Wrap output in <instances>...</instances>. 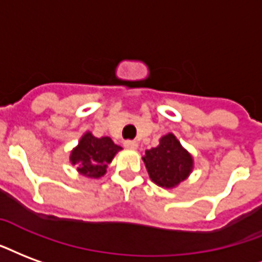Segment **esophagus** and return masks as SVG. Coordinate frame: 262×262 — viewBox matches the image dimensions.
<instances>
[{
    "mask_svg": "<svg viewBox=\"0 0 262 262\" xmlns=\"http://www.w3.org/2000/svg\"><path fill=\"white\" fill-rule=\"evenodd\" d=\"M123 144H125V147H127V148H132V150L137 148V141L135 140H126Z\"/></svg>",
    "mask_w": 262,
    "mask_h": 262,
    "instance_id": "obj_1",
    "label": "esophagus"
}]
</instances>
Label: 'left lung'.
Here are the masks:
<instances>
[{
    "label": "left lung",
    "mask_w": 262,
    "mask_h": 262,
    "mask_svg": "<svg viewBox=\"0 0 262 262\" xmlns=\"http://www.w3.org/2000/svg\"><path fill=\"white\" fill-rule=\"evenodd\" d=\"M143 161L151 180L165 189L178 186L193 170V157L172 133L161 137L158 146L147 150Z\"/></svg>",
    "instance_id": "8db88e82"
}]
</instances>
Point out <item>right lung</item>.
I'll return each mask as SVG.
<instances>
[{"instance_id":"right-lung-1","label":"right lung","mask_w":262,"mask_h":262,"mask_svg":"<svg viewBox=\"0 0 262 262\" xmlns=\"http://www.w3.org/2000/svg\"><path fill=\"white\" fill-rule=\"evenodd\" d=\"M122 147L116 146L110 137H96L90 132L82 136L71 152L72 165H76L79 173L87 178H101L105 175L106 166L111 164Z\"/></svg>"}]
</instances>
